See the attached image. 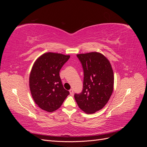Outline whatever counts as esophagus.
<instances>
[{
  "instance_id": "34e87169",
  "label": "esophagus",
  "mask_w": 147,
  "mask_h": 147,
  "mask_svg": "<svg viewBox=\"0 0 147 147\" xmlns=\"http://www.w3.org/2000/svg\"><path fill=\"white\" fill-rule=\"evenodd\" d=\"M69 92H70V94L72 95V94H74V90H73V89H70V90H69Z\"/></svg>"
}]
</instances>
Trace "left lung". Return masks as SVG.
I'll list each match as a JSON object with an SVG mask.
<instances>
[{
	"mask_svg": "<svg viewBox=\"0 0 147 147\" xmlns=\"http://www.w3.org/2000/svg\"><path fill=\"white\" fill-rule=\"evenodd\" d=\"M83 72L82 92L75 94L79 108L88 114L94 113L107 103L112 94L114 76L109 61L97 52L78 54Z\"/></svg>",
	"mask_w": 147,
	"mask_h": 147,
	"instance_id": "left-lung-1",
	"label": "left lung"
}]
</instances>
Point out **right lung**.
<instances>
[{"mask_svg":"<svg viewBox=\"0 0 147 147\" xmlns=\"http://www.w3.org/2000/svg\"><path fill=\"white\" fill-rule=\"evenodd\" d=\"M69 55L48 52L35 61L29 76L34 102L41 109L52 112L58 109L69 94L62 84L59 71Z\"/></svg>","mask_w":147,"mask_h":147,"instance_id":"add662e5","label":"right lung"}]
</instances>
